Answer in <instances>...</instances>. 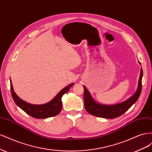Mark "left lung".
Instances as JSON below:
<instances>
[{"label": "left lung", "instance_id": "left-lung-1", "mask_svg": "<svg viewBox=\"0 0 152 152\" xmlns=\"http://www.w3.org/2000/svg\"><path fill=\"white\" fill-rule=\"evenodd\" d=\"M142 70L141 68L138 86H137V89L136 93L125 102L113 105H104L95 102L86 87L83 86L84 89V107L87 112L96 117L106 118H114L122 115L123 113L129 109L139 98L142 89Z\"/></svg>", "mask_w": 152, "mask_h": 152}]
</instances>
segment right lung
I'll return each mask as SVG.
<instances>
[{"instance_id":"right-lung-1","label":"right lung","mask_w":152,"mask_h":152,"mask_svg":"<svg viewBox=\"0 0 152 152\" xmlns=\"http://www.w3.org/2000/svg\"><path fill=\"white\" fill-rule=\"evenodd\" d=\"M73 85V83L65 87L50 102L44 104H31L20 99L13 90L11 80V91L15 103L25 112L35 118H46L56 116L60 113L62 108L61 97L67 93Z\"/></svg>"}]
</instances>
